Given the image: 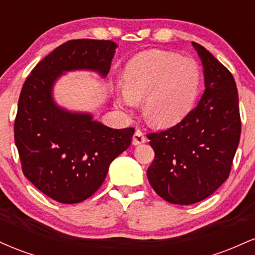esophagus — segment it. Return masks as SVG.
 <instances>
[{"mask_svg":"<svg viewBox=\"0 0 255 255\" xmlns=\"http://www.w3.org/2000/svg\"><path fill=\"white\" fill-rule=\"evenodd\" d=\"M146 135L145 133L142 130L137 129L135 130V133L133 134V137H131V144L133 145H140V144H144V142H146Z\"/></svg>","mask_w":255,"mask_h":255,"instance_id":"esophagus-1","label":"esophagus"}]
</instances>
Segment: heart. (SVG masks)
Returning a JSON list of instances; mask_svg holds the SVG:
<instances>
[{
	"label": "heart",
	"mask_w": 255,
	"mask_h": 255,
	"mask_svg": "<svg viewBox=\"0 0 255 255\" xmlns=\"http://www.w3.org/2000/svg\"><path fill=\"white\" fill-rule=\"evenodd\" d=\"M124 89L116 93V104L131 113L144 98L148 122L169 127L188 114L201 83L198 63L174 52L148 50L133 57L122 73Z\"/></svg>",
	"instance_id": "obj_1"
}]
</instances>
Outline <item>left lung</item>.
Listing matches in <instances>:
<instances>
[{
  "mask_svg": "<svg viewBox=\"0 0 255 255\" xmlns=\"http://www.w3.org/2000/svg\"><path fill=\"white\" fill-rule=\"evenodd\" d=\"M192 44L203 63L204 95L176 126L147 134L154 151L148 182L176 205L195 204L217 191L229 176L241 135L234 77L204 46Z\"/></svg>",
  "mask_w": 255,
  "mask_h": 255,
  "instance_id": "left-lung-1",
  "label": "left lung"
}]
</instances>
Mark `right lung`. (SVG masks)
Listing matches in <instances>:
<instances>
[{
	"mask_svg": "<svg viewBox=\"0 0 255 255\" xmlns=\"http://www.w3.org/2000/svg\"><path fill=\"white\" fill-rule=\"evenodd\" d=\"M116 48L111 40H68L44 57L22 86L14 124L22 171L58 203L90 198L104 182L111 162L130 145L134 128H109L89 113L60 107L52 96L66 72L107 77Z\"/></svg>",
	"mask_w": 255,
	"mask_h": 255,
	"instance_id": "add662e5",
	"label": "right lung"
}]
</instances>
